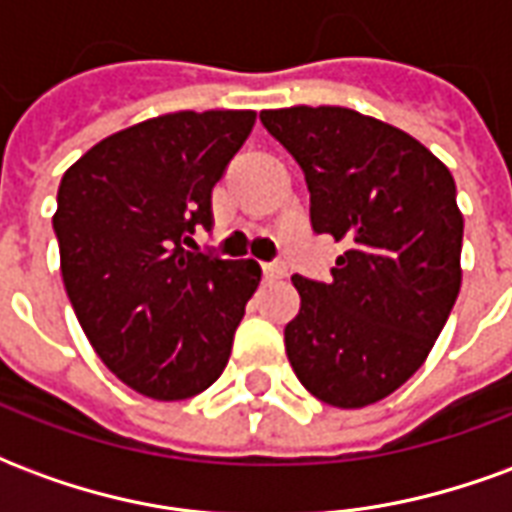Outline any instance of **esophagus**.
Listing matches in <instances>:
<instances>
[{
  "label": "esophagus",
  "instance_id": "1",
  "mask_svg": "<svg viewBox=\"0 0 512 512\" xmlns=\"http://www.w3.org/2000/svg\"><path fill=\"white\" fill-rule=\"evenodd\" d=\"M263 277L282 279L285 277V266H282V263H263Z\"/></svg>",
  "mask_w": 512,
  "mask_h": 512
}]
</instances>
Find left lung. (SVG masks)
<instances>
[{
    "instance_id": "obj_1",
    "label": "left lung",
    "mask_w": 512,
    "mask_h": 512,
    "mask_svg": "<svg viewBox=\"0 0 512 512\" xmlns=\"http://www.w3.org/2000/svg\"><path fill=\"white\" fill-rule=\"evenodd\" d=\"M260 123L304 172L312 230L348 246L332 282L293 274L290 367L329 406L378 403L422 367L458 299L455 180L414 136L345 106L266 109Z\"/></svg>"
}]
</instances>
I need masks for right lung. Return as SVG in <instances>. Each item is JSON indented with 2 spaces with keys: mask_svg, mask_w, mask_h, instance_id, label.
Returning <instances> with one entry per match:
<instances>
[{
  "mask_svg": "<svg viewBox=\"0 0 512 512\" xmlns=\"http://www.w3.org/2000/svg\"><path fill=\"white\" fill-rule=\"evenodd\" d=\"M255 126L249 109L172 112L90 147L57 191L62 282L112 373L153 400H186L222 376L255 260L194 246L211 191Z\"/></svg>",
  "mask_w": 512,
  "mask_h": 512,
  "instance_id": "1",
  "label": "right lung"
}]
</instances>
